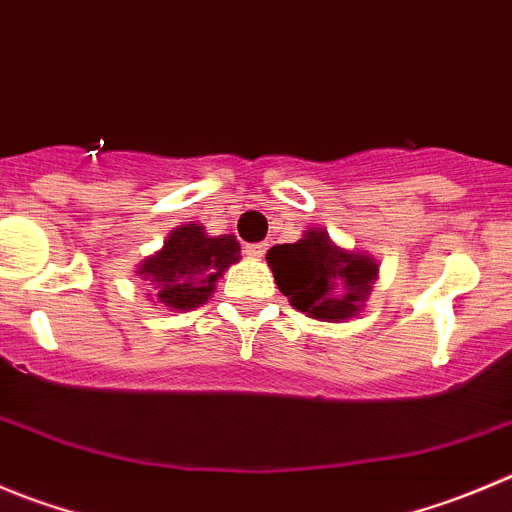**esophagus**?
<instances>
[{"label": "esophagus", "instance_id": "1", "mask_svg": "<svg viewBox=\"0 0 512 512\" xmlns=\"http://www.w3.org/2000/svg\"><path fill=\"white\" fill-rule=\"evenodd\" d=\"M243 251H246V256H251V259H261L266 253V243H246Z\"/></svg>", "mask_w": 512, "mask_h": 512}]
</instances>
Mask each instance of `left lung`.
<instances>
[{
	"mask_svg": "<svg viewBox=\"0 0 512 512\" xmlns=\"http://www.w3.org/2000/svg\"><path fill=\"white\" fill-rule=\"evenodd\" d=\"M266 261L291 306L321 321H342L357 314L379 271L369 256L342 251L326 231L316 228L296 243L274 246Z\"/></svg>",
	"mask_w": 512,
	"mask_h": 512,
	"instance_id": "8db88e82",
	"label": "left lung"
}]
</instances>
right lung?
<instances>
[{
  "instance_id": "right-lung-1",
  "label": "right lung",
  "mask_w": 512,
  "mask_h": 512,
  "mask_svg": "<svg viewBox=\"0 0 512 512\" xmlns=\"http://www.w3.org/2000/svg\"><path fill=\"white\" fill-rule=\"evenodd\" d=\"M241 259L236 238L208 236L203 226L188 223L175 228L165 246L140 266L138 276L148 281L158 301L175 311L201 306L216 289V279Z\"/></svg>"
}]
</instances>
